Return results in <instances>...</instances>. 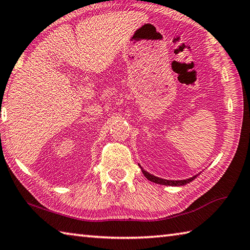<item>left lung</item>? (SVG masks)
<instances>
[{
	"label": "left lung",
	"instance_id": "obj_1",
	"mask_svg": "<svg viewBox=\"0 0 250 250\" xmlns=\"http://www.w3.org/2000/svg\"><path fill=\"white\" fill-rule=\"evenodd\" d=\"M141 171H143L146 178H148L150 182L161 184V185H167V186H183V185H186V184L190 183L191 181H194L195 178L198 176V175H195V176H192L190 178H188V180H183V181H167V180H163V178H159L157 176L151 175V174L146 172L144 168H141Z\"/></svg>",
	"mask_w": 250,
	"mask_h": 250
}]
</instances>
